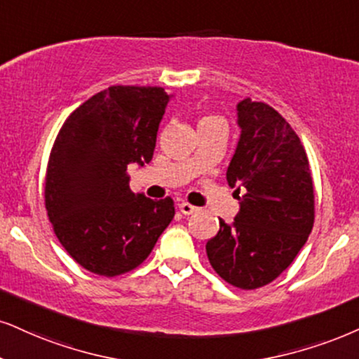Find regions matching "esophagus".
<instances>
[{
	"instance_id": "esophagus-1",
	"label": "esophagus",
	"mask_w": 359,
	"mask_h": 359,
	"mask_svg": "<svg viewBox=\"0 0 359 359\" xmlns=\"http://www.w3.org/2000/svg\"><path fill=\"white\" fill-rule=\"evenodd\" d=\"M178 208H180V211L183 215H193V213H196L198 211V208L196 206H193V205H189V203H187V201H183V203H180L178 205Z\"/></svg>"
}]
</instances>
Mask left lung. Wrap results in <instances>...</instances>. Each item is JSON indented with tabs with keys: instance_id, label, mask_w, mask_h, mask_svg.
<instances>
[{
	"instance_id": "8db88e82",
	"label": "left lung",
	"mask_w": 359,
	"mask_h": 359,
	"mask_svg": "<svg viewBox=\"0 0 359 359\" xmlns=\"http://www.w3.org/2000/svg\"><path fill=\"white\" fill-rule=\"evenodd\" d=\"M241 138L228 166L231 188H245L233 224L206 243L211 266L240 290L276 280L293 263L315 224V187L302 140L276 109L238 104Z\"/></svg>"
}]
</instances>
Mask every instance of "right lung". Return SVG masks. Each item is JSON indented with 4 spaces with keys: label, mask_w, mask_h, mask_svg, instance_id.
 <instances>
[{
    "label": "right lung",
    "mask_w": 359,
    "mask_h": 359,
    "mask_svg": "<svg viewBox=\"0 0 359 359\" xmlns=\"http://www.w3.org/2000/svg\"><path fill=\"white\" fill-rule=\"evenodd\" d=\"M170 96L159 86H109L66 118L53 143L44 206L68 255L113 278L138 268L175 216V201L130 189L128 166L153 158Z\"/></svg>",
    "instance_id": "1"
}]
</instances>
